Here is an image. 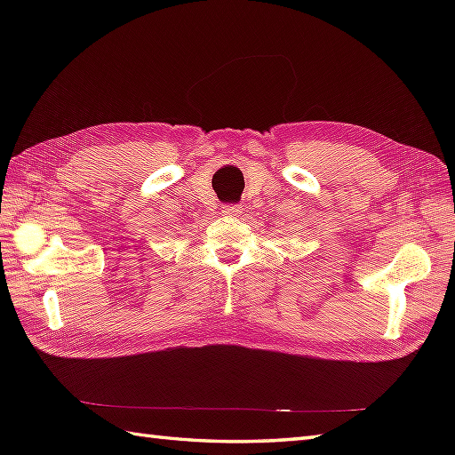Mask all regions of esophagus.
I'll list each match as a JSON object with an SVG mask.
<instances>
[{"instance_id":"esophagus-1","label":"esophagus","mask_w":455,"mask_h":455,"mask_svg":"<svg viewBox=\"0 0 455 455\" xmlns=\"http://www.w3.org/2000/svg\"><path fill=\"white\" fill-rule=\"evenodd\" d=\"M240 211H243V207H240V205H230V207L225 209V212H227L228 217H238Z\"/></svg>"}]
</instances>
